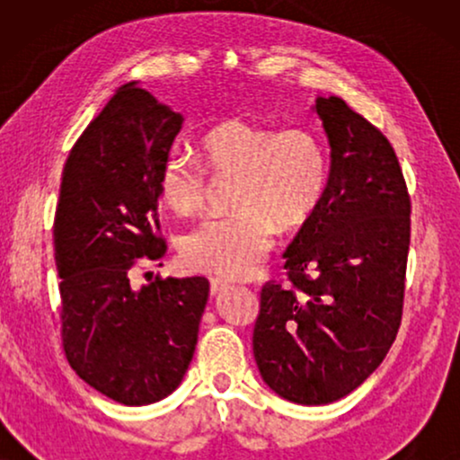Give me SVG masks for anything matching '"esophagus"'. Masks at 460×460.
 <instances>
[{
    "label": "esophagus",
    "mask_w": 460,
    "mask_h": 460,
    "mask_svg": "<svg viewBox=\"0 0 460 460\" xmlns=\"http://www.w3.org/2000/svg\"><path fill=\"white\" fill-rule=\"evenodd\" d=\"M228 287H230V282H228V280H224V279H211V280H209L211 295L222 293V291H226V288H228Z\"/></svg>",
    "instance_id": "obj_1"
}]
</instances>
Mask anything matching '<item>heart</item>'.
<instances>
[{
    "instance_id": "heart-1",
    "label": "heart",
    "mask_w": 460,
    "mask_h": 460,
    "mask_svg": "<svg viewBox=\"0 0 460 460\" xmlns=\"http://www.w3.org/2000/svg\"><path fill=\"white\" fill-rule=\"evenodd\" d=\"M200 165L172 153L156 175L159 197L180 216L199 213L213 180H230L234 213L211 217L184 234L181 260L194 272L251 276L272 253L279 228L293 232L323 205L331 178L324 142L305 128L228 119L199 142Z\"/></svg>"
}]
</instances>
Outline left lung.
Masks as SVG:
<instances>
[{"instance_id": "8db88e82", "label": "left lung", "mask_w": 460, "mask_h": 460, "mask_svg": "<svg viewBox=\"0 0 460 460\" xmlns=\"http://www.w3.org/2000/svg\"><path fill=\"white\" fill-rule=\"evenodd\" d=\"M331 142L323 205L288 244L291 287L261 288L253 354L263 381L297 404H331L379 367L400 331L411 194L395 150L345 100H316Z\"/></svg>"}]
</instances>
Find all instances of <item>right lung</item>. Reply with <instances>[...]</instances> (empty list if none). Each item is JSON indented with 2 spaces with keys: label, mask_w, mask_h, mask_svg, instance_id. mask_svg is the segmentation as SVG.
Here are the masks:
<instances>
[{
  "label": "right lung",
  "mask_w": 460,
  "mask_h": 460,
  "mask_svg": "<svg viewBox=\"0 0 460 460\" xmlns=\"http://www.w3.org/2000/svg\"><path fill=\"white\" fill-rule=\"evenodd\" d=\"M180 128L178 112L128 84L62 167L52 226L62 351L87 385L125 406L153 404L180 385L209 295L203 276L146 272V285H131L136 270L165 255L156 175Z\"/></svg>",
  "instance_id": "add662e5"
}]
</instances>
